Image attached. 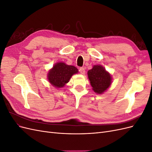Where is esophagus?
Wrapping results in <instances>:
<instances>
[{
    "mask_svg": "<svg viewBox=\"0 0 152 152\" xmlns=\"http://www.w3.org/2000/svg\"><path fill=\"white\" fill-rule=\"evenodd\" d=\"M79 72H80V73H81V74L84 75V73H85V72H86L85 68H84V67H80V68H79Z\"/></svg>",
    "mask_w": 152,
    "mask_h": 152,
    "instance_id": "esophagus-1",
    "label": "esophagus"
}]
</instances>
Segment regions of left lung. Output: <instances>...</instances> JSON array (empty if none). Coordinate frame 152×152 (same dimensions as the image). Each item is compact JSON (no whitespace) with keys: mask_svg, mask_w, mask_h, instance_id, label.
Listing matches in <instances>:
<instances>
[{"mask_svg":"<svg viewBox=\"0 0 152 152\" xmlns=\"http://www.w3.org/2000/svg\"><path fill=\"white\" fill-rule=\"evenodd\" d=\"M87 75L93 89L96 93L102 94L111 84V75L102 66L94 65L88 71Z\"/></svg>","mask_w":152,"mask_h":152,"instance_id":"obj_1","label":"left lung"}]
</instances>
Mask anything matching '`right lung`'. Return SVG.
Here are the masks:
<instances>
[{"label": "right lung", "instance_id": "1", "mask_svg": "<svg viewBox=\"0 0 152 152\" xmlns=\"http://www.w3.org/2000/svg\"><path fill=\"white\" fill-rule=\"evenodd\" d=\"M78 72V69L64 63H58L48 73L49 82L54 87L60 88L69 82L71 77Z\"/></svg>", "mask_w": 152, "mask_h": 152}]
</instances>
